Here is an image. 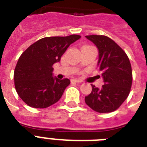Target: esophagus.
I'll use <instances>...</instances> for the list:
<instances>
[{"label":"esophagus","instance_id":"obj_1","mask_svg":"<svg viewBox=\"0 0 147 147\" xmlns=\"http://www.w3.org/2000/svg\"><path fill=\"white\" fill-rule=\"evenodd\" d=\"M73 81L76 82V83H81V80H78V79H74L73 80Z\"/></svg>","mask_w":147,"mask_h":147}]
</instances>
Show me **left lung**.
<instances>
[{
	"instance_id": "8db88e82",
	"label": "left lung",
	"mask_w": 147,
	"mask_h": 147,
	"mask_svg": "<svg viewBox=\"0 0 147 147\" xmlns=\"http://www.w3.org/2000/svg\"><path fill=\"white\" fill-rule=\"evenodd\" d=\"M86 38L98 49L97 65L102 71L104 84L100 89L91 85L92 91L85 96V103L96 112H113L120 107L130 92L131 64L123 49L110 37L89 35Z\"/></svg>"
}]
</instances>
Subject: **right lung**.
<instances>
[{"label": "right lung", "mask_w": 147, "mask_h": 147, "mask_svg": "<svg viewBox=\"0 0 147 147\" xmlns=\"http://www.w3.org/2000/svg\"><path fill=\"white\" fill-rule=\"evenodd\" d=\"M80 35L44 37L31 44L20 55L13 78L16 91L25 103L34 108H47L57 103L70 80L53 76V65L60 61Z\"/></svg>", "instance_id": "1"}]
</instances>
